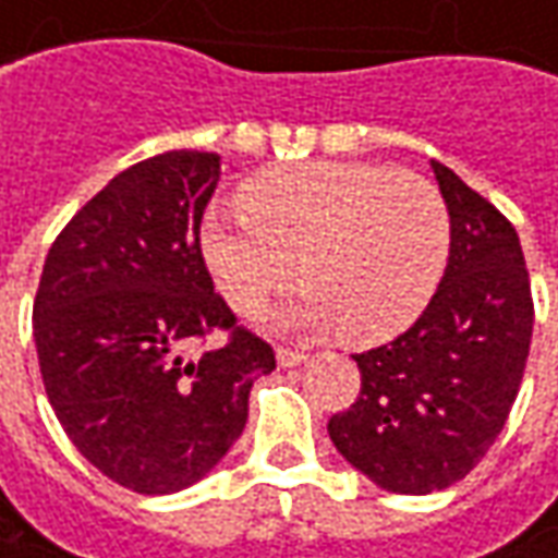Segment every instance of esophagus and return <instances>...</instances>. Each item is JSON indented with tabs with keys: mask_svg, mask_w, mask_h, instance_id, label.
Returning a JSON list of instances; mask_svg holds the SVG:
<instances>
[{
	"mask_svg": "<svg viewBox=\"0 0 558 558\" xmlns=\"http://www.w3.org/2000/svg\"><path fill=\"white\" fill-rule=\"evenodd\" d=\"M305 361H308V355H305V352H299V349H283V345L278 349L280 367H296V364H305Z\"/></svg>",
	"mask_w": 558,
	"mask_h": 558,
	"instance_id": "1",
	"label": "esophagus"
}]
</instances>
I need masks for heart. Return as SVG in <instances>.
I'll list each match as a JSON object with an SVG mask.
<instances>
[{"label": "heart", "instance_id": "heart-1", "mask_svg": "<svg viewBox=\"0 0 558 558\" xmlns=\"http://www.w3.org/2000/svg\"><path fill=\"white\" fill-rule=\"evenodd\" d=\"M241 206L203 225L206 265L241 315L302 275L308 290L280 312L283 327L383 342L423 315L445 275L448 203L392 166H280L243 184Z\"/></svg>", "mask_w": 558, "mask_h": 558}]
</instances>
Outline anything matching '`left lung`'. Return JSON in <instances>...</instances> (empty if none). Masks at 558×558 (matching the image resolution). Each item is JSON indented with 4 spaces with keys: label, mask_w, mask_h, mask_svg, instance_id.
<instances>
[{
    "label": "left lung",
    "mask_w": 558,
    "mask_h": 558,
    "mask_svg": "<svg viewBox=\"0 0 558 558\" xmlns=\"http://www.w3.org/2000/svg\"><path fill=\"white\" fill-rule=\"evenodd\" d=\"M433 172L451 216V256L426 312L401 337L352 355L361 392L327 433L392 494L451 488L507 423L529 361L534 302L509 219L445 163Z\"/></svg>",
    "instance_id": "obj_1"
}]
</instances>
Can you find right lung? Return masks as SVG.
<instances>
[{
  "instance_id": "obj_1",
  "label": "right lung",
  "mask_w": 558,
  "mask_h": 558,
  "mask_svg": "<svg viewBox=\"0 0 558 558\" xmlns=\"http://www.w3.org/2000/svg\"><path fill=\"white\" fill-rule=\"evenodd\" d=\"M219 154L166 150L110 179L51 243L33 337L51 408L110 482L175 494L201 482L246 426L271 345L213 290L201 250ZM221 329L229 342L184 359Z\"/></svg>"
}]
</instances>
